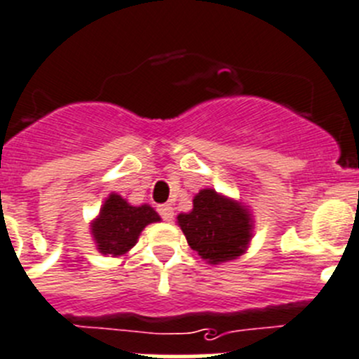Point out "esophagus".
I'll list each match as a JSON object with an SVG mask.
<instances>
[{
    "instance_id": "34e87169",
    "label": "esophagus",
    "mask_w": 359,
    "mask_h": 359,
    "mask_svg": "<svg viewBox=\"0 0 359 359\" xmlns=\"http://www.w3.org/2000/svg\"><path fill=\"white\" fill-rule=\"evenodd\" d=\"M158 213L163 220L170 222L174 218V208L170 204H162V206H158Z\"/></svg>"
}]
</instances>
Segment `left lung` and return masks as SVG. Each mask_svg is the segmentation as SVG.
Masks as SVG:
<instances>
[{
  "label": "left lung",
  "mask_w": 359,
  "mask_h": 359,
  "mask_svg": "<svg viewBox=\"0 0 359 359\" xmlns=\"http://www.w3.org/2000/svg\"><path fill=\"white\" fill-rule=\"evenodd\" d=\"M177 224L190 247L211 264L236 259L250 241L248 211L211 189L194 197V210L177 215Z\"/></svg>",
  "instance_id": "obj_1"
}]
</instances>
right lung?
<instances>
[{"mask_svg": "<svg viewBox=\"0 0 359 359\" xmlns=\"http://www.w3.org/2000/svg\"><path fill=\"white\" fill-rule=\"evenodd\" d=\"M160 217L148 204L130 206L125 199L111 194L100 211V217L91 225L97 247L102 254L121 255L130 250L142 229Z\"/></svg>", "mask_w": 359, "mask_h": 359, "instance_id": "1", "label": "right lung"}]
</instances>
